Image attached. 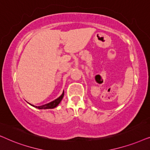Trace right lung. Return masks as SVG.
<instances>
[{"label":"right lung","mask_w":150,"mask_h":150,"mask_svg":"<svg viewBox=\"0 0 150 150\" xmlns=\"http://www.w3.org/2000/svg\"><path fill=\"white\" fill-rule=\"evenodd\" d=\"M63 96H64V91L63 92V93L61 94V96H59L58 98H57L56 100H54V101L50 102V103H48V104H44V105H42V106H35V105H33V104H30V103H28L30 105L34 106V107H35L37 108H39V109H48V108H54L56 107L59 105V104L60 103L61 100H62L63 98Z\"/></svg>","instance_id":"1"}]
</instances>
